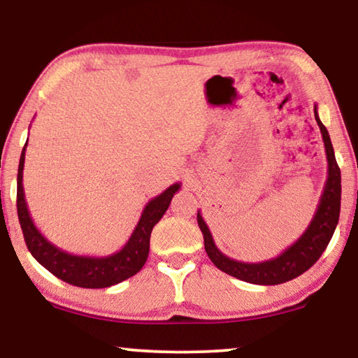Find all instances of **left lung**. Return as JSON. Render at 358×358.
Wrapping results in <instances>:
<instances>
[{
    "label": "left lung",
    "mask_w": 358,
    "mask_h": 358,
    "mask_svg": "<svg viewBox=\"0 0 358 358\" xmlns=\"http://www.w3.org/2000/svg\"><path fill=\"white\" fill-rule=\"evenodd\" d=\"M315 119L321 130L322 141H324L326 158H327V179L322 189L316 212L313 220L308 224L305 233L296 239L292 246L282 251L277 257L268 259L262 262H241L236 259L228 257L217 248L213 241L212 233L202 218L200 210L197 212L199 228L202 229L205 251H207L210 261L217 266L220 271L228 275L236 277L254 285H278V283L293 280L303 272H306L329 244L332 234L336 231L337 222L341 213V169L337 166L334 148H332L329 134L322 125L317 115V107L315 106Z\"/></svg>",
    "instance_id": "left-lung-1"
}]
</instances>
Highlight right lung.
<instances>
[{
    "label": "right lung",
    "instance_id": "add662e5",
    "mask_svg": "<svg viewBox=\"0 0 358 358\" xmlns=\"http://www.w3.org/2000/svg\"><path fill=\"white\" fill-rule=\"evenodd\" d=\"M26 146L27 141L22 148L17 169V217L24 233V241L34 259L60 280L81 288H107L138 273L148 259L151 231L155 224L163 218L174 194L180 189V182L169 185L164 192L156 195L146 203L134 233L124 248L109 256H78L63 251L48 241L32 222L22 185Z\"/></svg>",
    "mask_w": 358,
    "mask_h": 358
}]
</instances>
